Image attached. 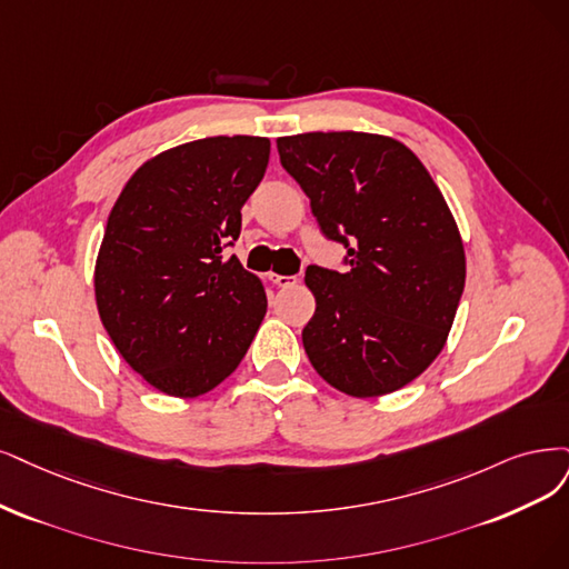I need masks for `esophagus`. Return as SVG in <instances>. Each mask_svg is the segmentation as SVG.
Instances as JSON below:
<instances>
[{"instance_id": "obj_1", "label": "esophagus", "mask_w": 569, "mask_h": 569, "mask_svg": "<svg viewBox=\"0 0 569 569\" xmlns=\"http://www.w3.org/2000/svg\"><path fill=\"white\" fill-rule=\"evenodd\" d=\"M269 281L279 288H290L298 283V277H281V273H269Z\"/></svg>"}]
</instances>
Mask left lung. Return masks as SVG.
<instances>
[{"label":"left lung","mask_w":569,"mask_h":569,"mask_svg":"<svg viewBox=\"0 0 569 569\" xmlns=\"http://www.w3.org/2000/svg\"><path fill=\"white\" fill-rule=\"evenodd\" d=\"M347 271L309 264L317 311L302 330L323 380L356 398L385 396L443 349L467 260L450 208L425 163L385 136L332 131L277 140Z\"/></svg>","instance_id":"1"}]
</instances>
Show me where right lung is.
<instances>
[{
  "label": "right lung",
  "mask_w": 569,
  "mask_h": 569,
  "mask_svg": "<svg viewBox=\"0 0 569 569\" xmlns=\"http://www.w3.org/2000/svg\"><path fill=\"white\" fill-rule=\"evenodd\" d=\"M269 161V140L218 136L142 163L121 189L96 262V302L142 380L178 398L237 370L267 313L260 279L224 248Z\"/></svg>",
  "instance_id": "right-lung-1"
}]
</instances>
